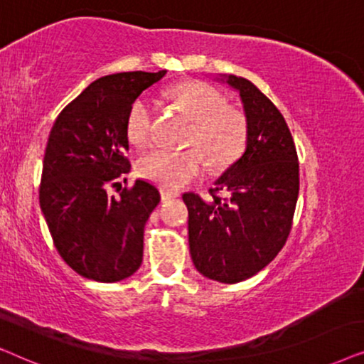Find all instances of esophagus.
<instances>
[{"mask_svg": "<svg viewBox=\"0 0 364 364\" xmlns=\"http://www.w3.org/2000/svg\"><path fill=\"white\" fill-rule=\"evenodd\" d=\"M179 195L176 191H171V190H161V200L163 201H168V200H174V198H178Z\"/></svg>", "mask_w": 364, "mask_h": 364, "instance_id": "obj_1", "label": "esophagus"}]
</instances>
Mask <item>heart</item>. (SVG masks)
Listing matches in <instances>:
<instances>
[{"label":"heart","mask_w":364,"mask_h":364,"mask_svg":"<svg viewBox=\"0 0 364 364\" xmlns=\"http://www.w3.org/2000/svg\"><path fill=\"white\" fill-rule=\"evenodd\" d=\"M168 98L179 113L193 121L185 151L154 149L136 163L141 178L166 190H176L201 176L206 168L221 171L243 154L248 141V119L238 108L228 106L226 96L205 81H185L168 90ZM153 111L146 100L138 98L126 118V136L134 146L151 141Z\"/></svg>","instance_id":"heart-1"}]
</instances>
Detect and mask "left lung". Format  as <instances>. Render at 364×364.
Segmentation results:
<instances>
[{"label":"left lung","mask_w":364,"mask_h":364,"mask_svg":"<svg viewBox=\"0 0 364 364\" xmlns=\"http://www.w3.org/2000/svg\"><path fill=\"white\" fill-rule=\"evenodd\" d=\"M240 93L248 141L216 179L210 200L185 193L190 253L196 269L220 283H240L276 258L287 243L299 191L298 154L279 109L245 77H218ZM225 192L226 197L217 193Z\"/></svg>","instance_id":"8db88e82"}]
</instances>
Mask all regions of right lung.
Returning <instances> with one entry per match:
<instances>
[{
	"instance_id": "add662e5",
	"label": "right lung",
	"mask_w": 364,
	"mask_h": 364,
	"mask_svg": "<svg viewBox=\"0 0 364 364\" xmlns=\"http://www.w3.org/2000/svg\"><path fill=\"white\" fill-rule=\"evenodd\" d=\"M166 75L129 71L103 76L58 114L48 138L40 206L58 253L83 278L114 283L143 261L144 225L159 203L151 183L129 171L126 118L134 100ZM126 181V178H124Z\"/></svg>"
}]
</instances>
